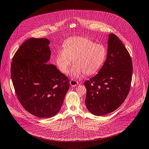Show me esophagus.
Returning a JSON list of instances; mask_svg holds the SVG:
<instances>
[{"label":"esophagus","mask_w":149,"mask_h":149,"mask_svg":"<svg viewBox=\"0 0 149 149\" xmlns=\"http://www.w3.org/2000/svg\"><path fill=\"white\" fill-rule=\"evenodd\" d=\"M77 84H78V82L77 81H76V80H71L70 81V85L72 86H73V87L77 86Z\"/></svg>","instance_id":"34e87169"}]
</instances>
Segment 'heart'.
Segmentation results:
<instances>
[{
  "instance_id": "b5f03b06",
  "label": "heart",
  "mask_w": 149,
  "mask_h": 149,
  "mask_svg": "<svg viewBox=\"0 0 149 149\" xmlns=\"http://www.w3.org/2000/svg\"><path fill=\"white\" fill-rule=\"evenodd\" d=\"M107 56V49L101 44H97L89 38L74 37L63 44V50L58 51L56 63L60 70L67 73L72 64V78H79L85 73L93 74L103 65Z\"/></svg>"
}]
</instances>
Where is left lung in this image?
<instances>
[{
  "label": "left lung",
  "mask_w": 149,
  "mask_h": 149,
  "mask_svg": "<svg viewBox=\"0 0 149 149\" xmlns=\"http://www.w3.org/2000/svg\"><path fill=\"white\" fill-rule=\"evenodd\" d=\"M132 74L129 52L116 35L109 34L106 61L98 74L84 82L86 108L95 116H103L118 108L129 92Z\"/></svg>",
  "instance_id": "obj_1"
}]
</instances>
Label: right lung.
Wrapping results in <instances>:
<instances>
[{"instance_id":"1","label":"right lung","mask_w":149,"mask_h":149,"mask_svg":"<svg viewBox=\"0 0 149 149\" xmlns=\"http://www.w3.org/2000/svg\"><path fill=\"white\" fill-rule=\"evenodd\" d=\"M50 41L46 38L25 41L13 58L11 76L22 105L31 114L49 118L60 111L69 88L68 77L50 59Z\"/></svg>"}]
</instances>
